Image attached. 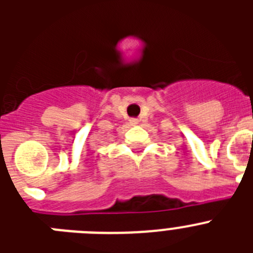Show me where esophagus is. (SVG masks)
<instances>
[{
    "instance_id": "obj_1",
    "label": "esophagus",
    "mask_w": 253,
    "mask_h": 253,
    "mask_svg": "<svg viewBox=\"0 0 253 253\" xmlns=\"http://www.w3.org/2000/svg\"><path fill=\"white\" fill-rule=\"evenodd\" d=\"M129 122H130V124H131V125H137V124H138V122H139V120H138L137 118H131V119L129 120Z\"/></svg>"
}]
</instances>
